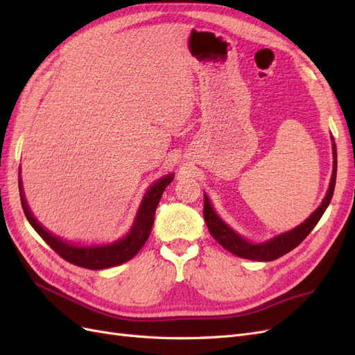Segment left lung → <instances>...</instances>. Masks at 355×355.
<instances>
[{"label": "left lung", "instance_id": "left-lung-1", "mask_svg": "<svg viewBox=\"0 0 355 355\" xmlns=\"http://www.w3.org/2000/svg\"><path fill=\"white\" fill-rule=\"evenodd\" d=\"M336 158H338L336 145L333 144V173H331L327 194L323 202L320 204V207L311 214L304 223H300L299 227L277 235V237L265 243H252L249 240H245L244 237H241V235H239L232 228H230L228 225L218 216V213L213 210L209 197L204 194L202 214L211 237L216 240L223 249H227L232 254L243 257V259H250V261L270 262V261L278 259V257H282L290 250H293L295 247H297L300 243H302L306 239V235L314 230L317 222L321 219V216H323V213L326 211L327 206L330 204L333 191H335V184H336V168H338Z\"/></svg>", "mask_w": 355, "mask_h": 355}]
</instances>
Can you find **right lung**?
<instances>
[{
    "mask_svg": "<svg viewBox=\"0 0 355 355\" xmlns=\"http://www.w3.org/2000/svg\"><path fill=\"white\" fill-rule=\"evenodd\" d=\"M171 180H173V175H167L149 187L146 194L144 196L141 207L137 210L132 230L128 231L124 239L105 245H75L68 241H63L59 237H55V235L49 232L44 227H41V223H38V220L34 218V214L31 213L24 196L22 182H20V179L19 191L20 202H22L26 219L32 225V228L40 234V237L44 240L53 250L72 265L87 268V270H105V268L116 266L130 261L132 257H135L136 253L142 249L149 237V234H151L159 198Z\"/></svg>",
    "mask_w": 355,
    "mask_h": 355,
    "instance_id": "add662e5",
    "label": "right lung"
}]
</instances>
